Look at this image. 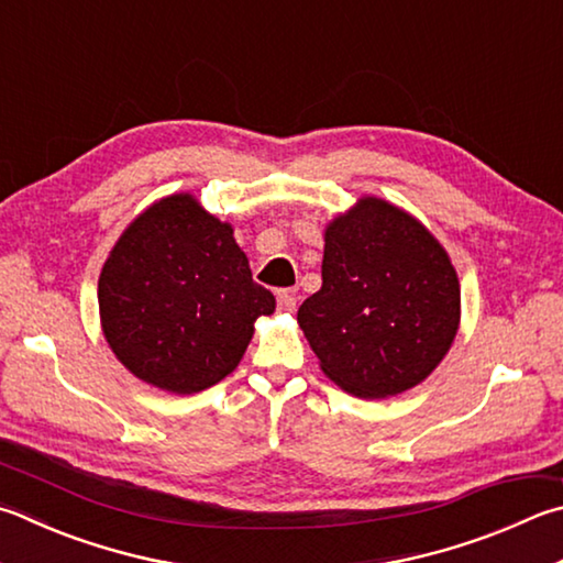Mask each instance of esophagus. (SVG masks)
Masks as SVG:
<instances>
[{
  "mask_svg": "<svg viewBox=\"0 0 563 563\" xmlns=\"http://www.w3.org/2000/svg\"><path fill=\"white\" fill-rule=\"evenodd\" d=\"M278 308L285 310V312L295 310V292L292 290H280L278 292Z\"/></svg>",
  "mask_w": 563,
  "mask_h": 563,
  "instance_id": "1",
  "label": "esophagus"
}]
</instances>
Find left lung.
<instances>
[{
  "label": "left lung",
  "mask_w": 563,
  "mask_h": 563,
  "mask_svg": "<svg viewBox=\"0 0 563 563\" xmlns=\"http://www.w3.org/2000/svg\"><path fill=\"white\" fill-rule=\"evenodd\" d=\"M298 322L322 372L360 398L421 384L451 350L460 285L431 231L366 197L324 231L322 288Z\"/></svg>",
  "instance_id": "left-lung-1"
}]
</instances>
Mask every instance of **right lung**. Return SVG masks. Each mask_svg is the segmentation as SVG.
Instances as JSON below:
<instances>
[{
  "instance_id": "add662e5",
  "label": "right lung",
  "mask_w": 563,
  "mask_h": 563,
  "mask_svg": "<svg viewBox=\"0 0 563 563\" xmlns=\"http://www.w3.org/2000/svg\"><path fill=\"white\" fill-rule=\"evenodd\" d=\"M106 340L162 391L197 394L236 369L253 322L275 310L233 229L175 194L130 223L98 280Z\"/></svg>"
}]
</instances>
